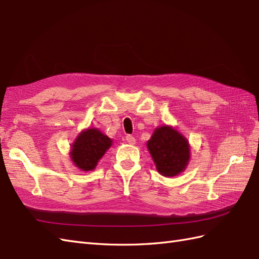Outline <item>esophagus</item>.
Listing matches in <instances>:
<instances>
[{"label": "esophagus", "instance_id": "1", "mask_svg": "<svg viewBox=\"0 0 259 259\" xmlns=\"http://www.w3.org/2000/svg\"><path fill=\"white\" fill-rule=\"evenodd\" d=\"M125 140H126V142H127L128 144H132V145H134V144H135V142H136L135 137H134V136H132V135H126Z\"/></svg>", "mask_w": 259, "mask_h": 259}]
</instances>
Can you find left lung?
Instances as JSON below:
<instances>
[{
  "instance_id": "left-lung-1",
  "label": "left lung",
  "mask_w": 259,
  "mask_h": 259,
  "mask_svg": "<svg viewBox=\"0 0 259 259\" xmlns=\"http://www.w3.org/2000/svg\"><path fill=\"white\" fill-rule=\"evenodd\" d=\"M147 148L158 172L165 177H174L184 171L190 158L187 140L169 126L155 130L147 142Z\"/></svg>"
}]
</instances>
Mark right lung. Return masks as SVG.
I'll return each instance as SVG.
<instances>
[{
  "mask_svg": "<svg viewBox=\"0 0 259 259\" xmlns=\"http://www.w3.org/2000/svg\"><path fill=\"white\" fill-rule=\"evenodd\" d=\"M111 145V138L101 133L99 130L89 128L83 131L72 146V161L81 170L89 171L96 168L98 161Z\"/></svg>",
  "mask_w": 259,
  "mask_h": 259,
  "instance_id": "right-lung-1",
  "label": "right lung"
}]
</instances>
